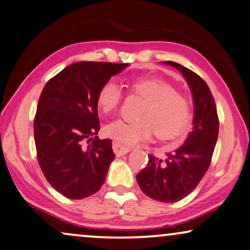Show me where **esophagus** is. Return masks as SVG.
Listing matches in <instances>:
<instances>
[{
	"label": "esophagus",
	"mask_w": 250,
	"mask_h": 250,
	"mask_svg": "<svg viewBox=\"0 0 250 250\" xmlns=\"http://www.w3.org/2000/svg\"><path fill=\"white\" fill-rule=\"evenodd\" d=\"M113 151H114V153L116 156L120 157V156H123V154H127L129 151H130V147H127L125 146V145H121L120 143H113Z\"/></svg>",
	"instance_id": "esophagus-1"
}]
</instances>
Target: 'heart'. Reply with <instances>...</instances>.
<instances>
[{"instance_id":"b5f03b06","label":"heart","mask_w":250,"mask_h":250,"mask_svg":"<svg viewBox=\"0 0 250 250\" xmlns=\"http://www.w3.org/2000/svg\"><path fill=\"white\" fill-rule=\"evenodd\" d=\"M132 93L143 97L145 103L140 120H114L104 128L107 137L121 145H134L156 134L170 140L182 132L190 119V104L172 84L160 78H137L130 83ZM122 90L115 81L108 80L98 91L97 103L104 113L115 110L122 102Z\"/></svg>"}]
</instances>
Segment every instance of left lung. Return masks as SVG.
Wrapping results in <instances>:
<instances>
[{
    "label": "left lung",
    "instance_id": "1",
    "mask_svg": "<svg viewBox=\"0 0 250 250\" xmlns=\"http://www.w3.org/2000/svg\"><path fill=\"white\" fill-rule=\"evenodd\" d=\"M182 72L194 99L192 130L186 143L168 153L165 160L148 154V163L138 173L137 182L148 197L165 203H174L188 196L203 179L209 168L216 146L219 120L209 86L190 69L176 62L166 61Z\"/></svg>",
    "mask_w": 250,
    "mask_h": 250
}]
</instances>
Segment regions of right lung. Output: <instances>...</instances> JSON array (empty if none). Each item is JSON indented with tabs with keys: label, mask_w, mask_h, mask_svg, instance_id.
I'll return each mask as SVG.
<instances>
[{
	"label": "right lung",
	"mask_w": 250,
	"mask_h": 250,
	"mask_svg": "<svg viewBox=\"0 0 250 250\" xmlns=\"http://www.w3.org/2000/svg\"><path fill=\"white\" fill-rule=\"evenodd\" d=\"M128 63H72L43 87L34 116L40 168L60 194L72 200L102 188L115 154L112 141L100 140L98 91Z\"/></svg>",
	"instance_id": "1"
}]
</instances>
